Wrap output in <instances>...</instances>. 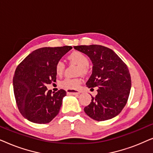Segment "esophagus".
<instances>
[{"instance_id":"esophagus-1","label":"esophagus","mask_w":153,"mask_h":153,"mask_svg":"<svg viewBox=\"0 0 153 153\" xmlns=\"http://www.w3.org/2000/svg\"><path fill=\"white\" fill-rule=\"evenodd\" d=\"M67 93L69 95H77L80 94V91H76V90H66Z\"/></svg>"}]
</instances>
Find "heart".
<instances>
[{"label": "heart", "mask_w": 153, "mask_h": 153, "mask_svg": "<svg viewBox=\"0 0 153 153\" xmlns=\"http://www.w3.org/2000/svg\"><path fill=\"white\" fill-rule=\"evenodd\" d=\"M68 59L72 62L79 66V72L85 73L87 72V66L89 64V59L84 53L80 51H73L68 56ZM65 70V64L62 61H58L56 65L55 71L58 76L62 74ZM81 80L80 79L66 78L60 82V86L67 90H74L79 86Z\"/></svg>", "instance_id": "obj_1"}]
</instances>
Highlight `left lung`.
<instances>
[{
    "instance_id": "1",
    "label": "left lung",
    "mask_w": 153,
    "mask_h": 153,
    "mask_svg": "<svg viewBox=\"0 0 153 153\" xmlns=\"http://www.w3.org/2000/svg\"><path fill=\"white\" fill-rule=\"evenodd\" d=\"M77 51L86 54L93 62V72L87 87H97V94L84 108L89 117L97 121L109 120L120 114L128 100L131 76L128 68L109 48L104 46H74Z\"/></svg>"
}]
</instances>
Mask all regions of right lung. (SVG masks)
<instances>
[{
  "mask_svg": "<svg viewBox=\"0 0 153 153\" xmlns=\"http://www.w3.org/2000/svg\"><path fill=\"white\" fill-rule=\"evenodd\" d=\"M70 46L36 49L16 68L13 77L14 97L23 116L30 122L46 124L59 113L66 91H47V85L56 82V65L72 49Z\"/></svg>",
  "mask_w": 153,
  "mask_h": 153,
  "instance_id": "add662e5",
  "label": "right lung"
}]
</instances>
